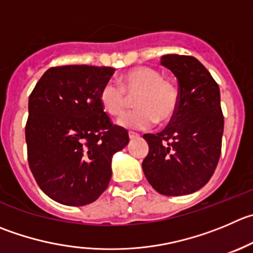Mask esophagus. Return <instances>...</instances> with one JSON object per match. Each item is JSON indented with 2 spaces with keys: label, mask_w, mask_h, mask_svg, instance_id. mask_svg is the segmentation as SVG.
I'll return each mask as SVG.
<instances>
[{
  "label": "esophagus",
  "mask_w": 253,
  "mask_h": 253,
  "mask_svg": "<svg viewBox=\"0 0 253 253\" xmlns=\"http://www.w3.org/2000/svg\"><path fill=\"white\" fill-rule=\"evenodd\" d=\"M139 134L138 133H134V131H129V138L130 139H136V138H139Z\"/></svg>",
  "instance_id": "34e87169"
}]
</instances>
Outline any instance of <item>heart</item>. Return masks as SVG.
<instances>
[{"label":"heart","instance_id":"b5f03b06","mask_svg":"<svg viewBox=\"0 0 253 253\" xmlns=\"http://www.w3.org/2000/svg\"><path fill=\"white\" fill-rule=\"evenodd\" d=\"M135 96L136 109L125 113L118 122L130 130H148L156 122H171L181 102L179 85L150 67L129 69L120 77V84L109 81L99 92L100 104L112 117L122 115Z\"/></svg>","mask_w":253,"mask_h":253}]
</instances>
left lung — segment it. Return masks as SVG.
Wrapping results in <instances>:
<instances>
[{"label":"left lung","instance_id":"left-lung-1","mask_svg":"<svg viewBox=\"0 0 253 253\" xmlns=\"http://www.w3.org/2000/svg\"><path fill=\"white\" fill-rule=\"evenodd\" d=\"M160 63L176 76L181 92L177 114L158 134H144L149 154L143 171L161 195L181 196L205 186L221 155L223 115L220 89L192 56L167 54Z\"/></svg>","mask_w":253,"mask_h":253}]
</instances>
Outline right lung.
Here are the masks:
<instances>
[{
    "label": "right lung",
    "mask_w": 253,
    "mask_h": 253,
    "mask_svg": "<svg viewBox=\"0 0 253 253\" xmlns=\"http://www.w3.org/2000/svg\"><path fill=\"white\" fill-rule=\"evenodd\" d=\"M113 73L112 67H52L31 93L28 165L41 190L57 203L97 200L109 185L113 154L128 145V131L113 124L99 100Z\"/></svg>",
    "instance_id": "1"
}]
</instances>
